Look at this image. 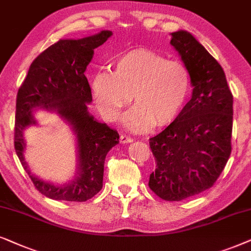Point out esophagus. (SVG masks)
<instances>
[{"mask_svg": "<svg viewBox=\"0 0 251 251\" xmlns=\"http://www.w3.org/2000/svg\"><path fill=\"white\" fill-rule=\"evenodd\" d=\"M120 142L122 143H129V142H133V138H131L129 135H120Z\"/></svg>", "mask_w": 251, "mask_h": 251, "instance_id": "esophagus-1", "label": "esophagus"}]
</instances>
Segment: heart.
Wrapping results in <instances>:
<instances>
[{"label": "heart", "mask_w": 251, "mask_h": 251, "mask_svg": "<svg viewBox=\"0 0 251 251\" xmlns=\"http://www.w3.org/2000/svg\"><path fill=\"white\" fill-rule=\"evenodd\" d=\"M190 91V75L182 62L168 59L146 49L133 50L117 59L111 73H100L93 92L102 116L115 120L131 102L124 124L147 131L153 124L165 125L178 116Z\"/></svg>", "instance_id": "heart-1"}]
</instances>
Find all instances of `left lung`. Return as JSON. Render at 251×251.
Returning <instances> with one entry per match:
<instances>
[{"mask_svg": "<svg viewBox=\"0 0 251 251\" xmlns=\"http://www.w3.org/2000/svg\"><path fill=\"white\" fill-rule=\"evenodd\" d=\"M171 45L188 69L193 94L164 131L149 139L156 169L149 187L165 201H181L215 185L232 151L233 95L225 72L187 31Z\"/></svg>", "mask_w": 251, "mask_h": 251, "instance_id": "left-lung-1", "label": "left lung"}]
</instances>
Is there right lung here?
Here are the masks:
<instances>
[{
	"label": "right lung",
	"instance_id": "right-lung-1",
	"mask_svg": "<svg viewBox=\"0 0 251 251\" xmlns=\"http://www.w3.org/2000/svg\"><path fill=\"white\" fill-rule=\"evenodd\" d=\"M111 35V31H102L83 39L59 40L53 43L33 61L17 93L16 153L35 188L49 199L85 202L102 189L105 156L119 143V134L89 115L87 104L92 102V91L85 71L94 49ZM39 107L57 112L72 125L77 136L76 178L62 186L43 182L32 175L25 162V144L22 132L28 126L35 125L31 112Z\"/></svg>",
	"mask_w": 251,
	"mask_h": 251
}]
</instances>
